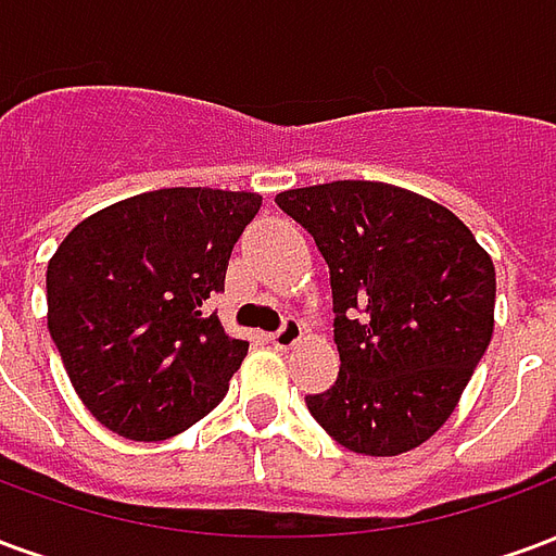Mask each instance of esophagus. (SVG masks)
I'll return each instance as SVG.
<instances>
[{"label": "esophagus", "instance_id": "34e87169", "mask_svg": "<svg viewBox=\"0 0 556 556\" xmlns=\"http://www.w3.org/2000/svg\"><path fill=\"white\" fill-rule=\"evenodd\" d=\"M301 337H303L301 321H298V318H286L282 327H279L277 333L270 337V342H274L279 351H286V349H294V345L301 342Z\"/></svg>", "mask_w": 556, "mask_h": 556}]
</instances>
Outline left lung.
<instances>
[{
	"label": "left lung",
	"instance_id": "left-lung-1",
	"mask_svg": "<svg viewBox=\"0 0 556 556\" xmlns=\"http://www.w3.org/2000/svg\"><path fill=\"white\" fill-rule=\"evenodd\" d=\"M330 267L339 375L306 396L361 455H402L450 419L494 333V262L450 207L384 181L277 193Z\"/></svg>",
	"mask_w": 556,
	"mask_h": 556
}]
</instances>
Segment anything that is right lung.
Segmentation results:
<instances>
[{
	"instance_id": "obj_1",
	"label": "right lung",
	"mask_w": 556,
	"mask_h": 556,
	"mask_svg": "<svg viewBox=\"0 0 556 556\" xmlns=\"http://www.w3.org/2000/svg\"><path fill=\"white\" fill-rule=\"evenodd\" d=\"M262 195L166 187L101 207L47 265V327L91 417L127 441H166L217 408L250 342L205 301Z\"/></svg>"
}]
</instances>
